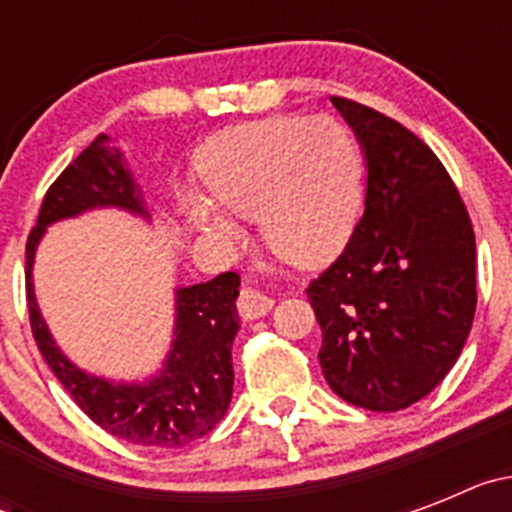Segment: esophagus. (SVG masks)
I'll list each match as a JSON object with an SVG mask.
<instances>
[{
	"instance_id": "obj_1",
	"label": "esophagus",
	"mask_w": 512,
	"mask_h": 512,
	"mask_svg": "<svg viewBox=\"0 0 512 512\" xmlns=\"http://www.w3.org/2000/svg\"><path fill=\"white\" fill-rule=\"evenodd\" d=\"M271 307H274V300H271V297H266L264 292H259V289L243 287L241 295H238V312H241V318H246V320L264 318Z\"/></svg>"
}]
</instances>
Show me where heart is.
I'll list each match as a JSON object with an SVG mask.
<instances>
[{"label":"heart","mask_w":512,"mask_h":512,"mask_svg":"<svg viewBox=\"0 0 512 512\" xmlns=\"http://www.w3.org/2000/svg\"><path fill=\"white\" fill-rule=\"evenodd\" d=\"M197 176L202 200H184L194 228L230 241L223 214L256 217L261 243L295 266L333 259L361 202L359 148L330 117L277 115L225 130L200 151Z\"/></svg>","instance_id":"obj_1"}]
</instances>
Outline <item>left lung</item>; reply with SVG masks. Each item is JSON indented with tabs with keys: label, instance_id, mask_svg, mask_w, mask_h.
Here are the masks:
<instances>
[{
	"label": "left lung",
	"instance_id": "1",
	"mask_svg": "<svg viewBox=\"0 0 512 512\" xmlns=\"http://www.w3.org/2000/svg\"><path fill=\"white\" fill-rule=\"evenodd\" d=\"M366 153V205L346 248L307 287L330 390L397 413L436 390L477 310L474 228L436 153L392 117L333 97Z\"/></svg>",
	"mask_w": 512,
	"mask_h": 512
}]
</instances>
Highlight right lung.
<instances>
[{
	"label": "right lung",
	"instance_id": "obj_1",
	"mask_svg": "<svg viewBox=\"0 0 512 512\" xmlns=\"http://www.w3.org/2000/svg\"><path fill=\"white\" fill-rule=\"evenodd\" d=\"M107 205L146 215L122 153L102 133L48 187L38 223L27 235L25 289L33 338L58 382L99 428L148 449L187 446L223 420L233 397L230 348L241 328L235 310L241 277L225 271L210 282L176 292V338L161 377L148 384H115L89 377L58 351L40 318L33 292V259L45 225Z\"/></svg>",
	"mask_w": 512,
	"mask_h": 512
}]
</instances>
